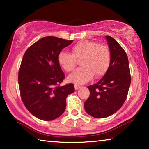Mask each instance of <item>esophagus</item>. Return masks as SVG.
Returning <instances> with one entry per match:
<instances>
[{
  "mask_svg": "<svg viewBox=\"0 0 149 149\" xmlns=\"http://www.w3.org/2000/svg\"><path fill=\"white\" fill-rule=\"evenodd\" d=\"M81 87V86H80V85H77V84H74V89L75 90H78L79 89H80Z\"/></svg>",
  "mask_w": 149,
  "mask_h": 149,
  "instance_id": "34e87169",
  "label": "esophagus"
}]
</instances>
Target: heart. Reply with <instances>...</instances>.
I'll use <instances>...</instances> for the list:
<instances>
[{"label": "heart", "instance_id": "obj_1", "mask_svg": "<svg viewBox=\"0 0 149 149\" xmlns=\"http://www.w3.org/2000/svg\"><path fill=\"white\" fill-rule=\"evenodd\" d=\"M72 54L62 51L58 56V62L63 70L72 72L81 61L83 67L77 69L68 77L71 82L83 84L88 82L93 75L98 78L107 72L111 66V56L109 47L105 45L93 40H82L72 47Z\"/></svg>", "mask_w": 149, "mask_h": 149}]
</instances>
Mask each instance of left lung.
Wrapping results in <instances>:
<instances>
[{
  "instance_id": "1",
  "label": "left lung",
  "mask_w": 149,
  "mask_h": 149,
  "mask_svg": "<svg viewBox=\"0 0 149 149\" xmlns=\"http://www.w3.org/2000/svg\"><path fill=\"white\" fill-rule=\"evenodd\" d=\"M111 52V66L97 83L89 85L90 94L85 102V111L95 118H105L121 109L127 98L130 83L129 62L122 47L110 36H106Z\"/></svg>"
}]
</instances>
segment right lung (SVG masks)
Instances as JSON below:
<instances>
[{
    "label": "right lung",
    "instance_id": "right-lung-1",
    "mask_svg": "<svg viewBox=\"0 0 149 149\" xmlns=\"http://www.w3.org/2000/svg\"><path fill=\"white\" fill-rule=\"evenodd\" d=\"M72 42L45 36L24 55L18 72L20 95L28 111L38 119L52 121L62 115L66 97L74 92L72 83L60 86L65 74L58 62L59 53Z\"/></svg>",
    "mask_w": 149,
    "mask_h": 149
}]
</instances>
